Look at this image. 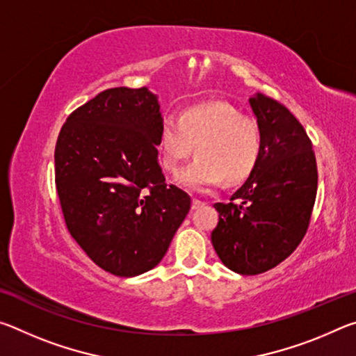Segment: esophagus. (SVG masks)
I'll return each instance as SVG.
<instances>
[{"label":"esophagus","instance_id":"esophagus-1","mask_svg":"<svg viewBox=\"0 0 356 356\" xmlns=\"http://www.w3.org/2000/svg\"><path fill=\"white\" fill-rule=\"evenodd\" d=\"M204 204H206V202L201 201V200H197V197H193V201H191V209H193V210H196V209L202 207Z\"/></svg>","mask_w":356,"mask_h":356}]
</instances>
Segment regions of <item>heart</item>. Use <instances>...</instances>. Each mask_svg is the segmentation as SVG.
Segmentation results:
<instances>
[{
	"label": "heart",
	"instance_id": "heart-1",
	"mask_svg": "<svg viewBox=\"0 0 356 356\" xmlns=\"http://www.w3.org/2000/svg\"><path fill=\"white\" fill-rule=\"evenodd\" d=\"M200 155L179 174L177 182L202 191L222 179L227 185L248 179L262 155V130L254 118L227 104H204L180 118L166 116L159 131L163 170L177 172L190 155Z\"/></svg>",
	"mask_w": 356,
	"mask_h": 356
}]
</instances>
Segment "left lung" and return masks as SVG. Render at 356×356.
<instances>
[{
  "label": "left lung",
  "mask_w": 356,
  "mask_h": 356,
  "mask_svg": "<svg viewBox=\"0 0 356 356\" xmlns=\"http://www.w3.org/2000/svg\"><path fill=\"white\" fill-rule=\"evenodd\" d=\"M262 130V155L227 204L216 202L212 243L221 262L240 275H259L292 254L306 236L317 195L312 141L278 100L250 99Z\"/></svg>",
  "instance_id": "8db88e82"
}]
</instances>
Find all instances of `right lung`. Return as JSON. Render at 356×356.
<instances>
[{
  "label": "right lung",
  "instance_id": "add662e5",
  "mask_svg": "<svg viewBox=\"0 0 356 356\" xmlns=\"http://www.w3.org/2000/svg\"><path fill=\"white\" fill-rule=\"evenodd\" d=\"M161 120L147 88H110L72 111L56 141L65 226L100 268L124 278L163 259L191 207L156 159Z\"/></svg>",
  "mask_w": 356,
  "mask_h": 356
}]
</instances>
